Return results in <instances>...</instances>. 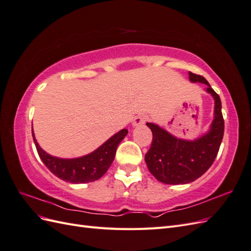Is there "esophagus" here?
Masks as SVG:
<instances>
[{
	"instance_id": "esophagus-1",
	"label": "esophagus",
	"mask_w": 251,
	"mask_h": 251,
	"mask_svg": "<svg viewBox=\"0 0 251 251\" xmlns=\"http://www.w3.org/2000/svg\"><path fill=\"white\" fill-rule=\"evenodd\" d=\"M149 120V116L148 115H144V114H141V115L136 116L134 121H133V126H142L147 123Z\"/></svg>"
}]
</instances>
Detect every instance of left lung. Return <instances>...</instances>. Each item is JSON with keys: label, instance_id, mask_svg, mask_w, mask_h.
I'll return each mask as SVG.
<instances>
[{"label": "left lung", "instance_id": "obj_1", "mask_svg": "<svg viewBox=\"0 0 251 251\" xmlns=\"http://www.w3.org/2000/svg\"><path fill=\"white\" fill-rule=\"evenodd\" d=\"M189 80L202 82L215 100V118L210 130L194 141L178 139L157 125L148 123L153 133L146 154L149 171L165 184H186L201 177L214 163L224 135V119L220 96L201 75L189 72Z\"/></svg>", "mask_w": 251, "mask_h": 251}]
</instances>
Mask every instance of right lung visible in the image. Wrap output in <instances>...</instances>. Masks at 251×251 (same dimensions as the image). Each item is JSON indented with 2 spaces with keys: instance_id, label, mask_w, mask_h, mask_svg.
<instances>
[{
  "instance_id": "1",
  "label": "right lung",
  "mask_w": 251,
  "mask_h": 251,
  "mask_svg": "<svg viewBox=\"0 0 251 251\" xmlns=\"http://www.w3.org/2000/svg\"><path fill=\"white\" fill-rule=\"evenodd\" d=\"M126 134L127 130L124 128L113 135L101 147L91 154L74 159H62L49 155L40 148L39 143L34 138L33 131L32 137L37 154L52 174L66 182L87 183V182H92L101 178L108 171L115 158L118 144L126 137Z\"/></svg>"
}]
</instances>
